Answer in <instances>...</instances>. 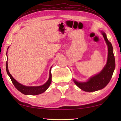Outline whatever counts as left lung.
I'll return each mask as SVG.
<instances>
[{
	"label": "left lung",
	"mask_w": 121,
	"mask_h": 121,
	"mask_svg": "<svg viewBox=\"0 0 121 121\" xmlns=\"http://www.w3.org/2000/svg\"><path fill=\"white\" fill-rule=\"evenodd\" d=\"M100 32L108 47V57L106 65L99 73L90 77L86 82H81L73 79L75 84L79 89L85 92H95L104 89L109 83L115 68V60L112 45L108 40L105 32L103 31Z\"/></svg>",
	"instance_id": "1"
}]
</instances>
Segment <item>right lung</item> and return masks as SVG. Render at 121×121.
Listing matches in <instances>:
<instances>
[{
	"instance_id": "obj_1",
	"label": "right lung",
	"mask_w": 121,
	"mask_h": 121,
	"mask_svg": "<svg viewBox=\"0 0 121 121\" xmlns=\"http://www.w3.org/2000/svg\"><path fill=\"white\" fill-rule=\"evenodd\" d=\"M9 47L8 48L7 50L9 49ZM6 54H7V51ZM52 67H51L50 70V76H49L48 79L44 84L40 86H25L22 85L21 84L19 83L18 82L16 81L9 72V69H8L7 60L6 61V68L7 73L8 75L9 76L10 78H11L12 83H13V85H14V86L19 90L20 92H21L22 93H23L25 95H38L46 91V90L48 89L49 86H50L51 82H52V74H51V72Z\"/></svg>"
}]
</instances>
